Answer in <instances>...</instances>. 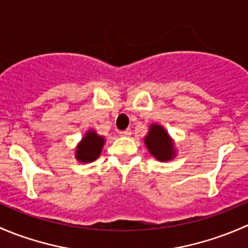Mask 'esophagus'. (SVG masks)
<instances>
[{
	"label": "esophagus",
	"instance_id": "esophagus-1",
	"mask_svg": "<svg viewBox=\"0 0 248 248\" xmlns=\"http://www.w3.org/2000/svg\"><path fill=\"white\" fill-rule=\"evenodd\" d=\"M119 134L121 137H129L132 134V131H131V129H126V131L119 132Z\"/></svg>",
	"mask_w": 248,
	"mask_h": 248
}]
</instances>
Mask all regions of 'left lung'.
Wrapping results in <instances>:
<instances>
[{
	"label": "left lung",
	"instance_id": "obj_1",
	"mask_svg": "<svg viewBox=\"0 0 248 248\" xmlns=\"http://www.w3.org/2000/svg\"><path fill=\"white\" fill-rule=\"evenodd\" d=\"M144 144L150 155L159 162L171 161L177 154L174 140L162 124H150L149 132L144 137Z\"/></svg>",
	"mask_w": 248,
	"mask_h": 248
}]
</instances>
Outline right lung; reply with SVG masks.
Here are the masks:
<instances>
[{"label": "right lung", "instance_id": "right-lung-1", "mask_svg": "<svg viewBox=\"0 0 248 248\" xmlns=\"http://www.w3.org/2000/svg\"><path fill=\"white\" fill-rule=\"evenodd\" d=\"M104 144H106V138L103 136L97 134L96 131L89 129L77 145L74 152L76 159L80 163H90L96 161L101 156Z\"/></svg>", "mask_w": 248, "mask_h": 248}]
</instances>
